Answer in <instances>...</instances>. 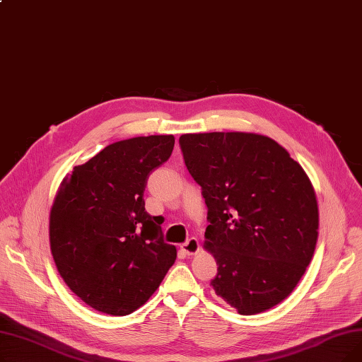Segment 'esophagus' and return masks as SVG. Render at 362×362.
<instances>
[{"label": "esophagus", "mask_w": 362, "mask_h": 362, "mask_svg": "<svg viewBox=\"0 0 362 362\" xmlns=\"http://www.w3.org/2000/svg\"><path fill=\"white\" fill-rule=\"evenodd\" d=\"M180 248L186 255H194L199 251V242L197 238H191V239H187L185 243H182Z\"/></svg>", "instance_id": "1"}]
</instances>
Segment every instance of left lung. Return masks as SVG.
Returning <instances> with one entry per match:
<instances>
[{
	"instance_id": "1",
	"label": "left lung",
	"mask_w": 362,
	"mask_h": 362,
	"mask_svg": "<svg viewBox=\"0 0 362 362\" xmlns=\"http://www.w3.org/2000/svg\"><path fill=\"white\" fill-rule=\"evenodd\" d=\"M179 144L208 208L204 246L218 265L213 289L242 315L273 308L314 255L318 205L307 173L257 133H187Z\"/></svg>"
}]
</instances>
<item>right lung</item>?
I'll list each match as a JSON object with an SVG mask.
<instances>
[{"label":"right lung","mask_w":362,"mask_h":362,"mask_svg":"<svg viewBox=\"0 0 362 362\" xmlns=\"http://www.w3.org/2000/svg\"><path fill=\"white\" fill-rule=\"evenodd\" d=\"M173 146V135L114 142L62 182L49 214L51 252L67 286L93 310L132 314L175 264L176 248L144 201L149 173Z\"/></svg>","instance_id":"add662e5"}]
</instances>
